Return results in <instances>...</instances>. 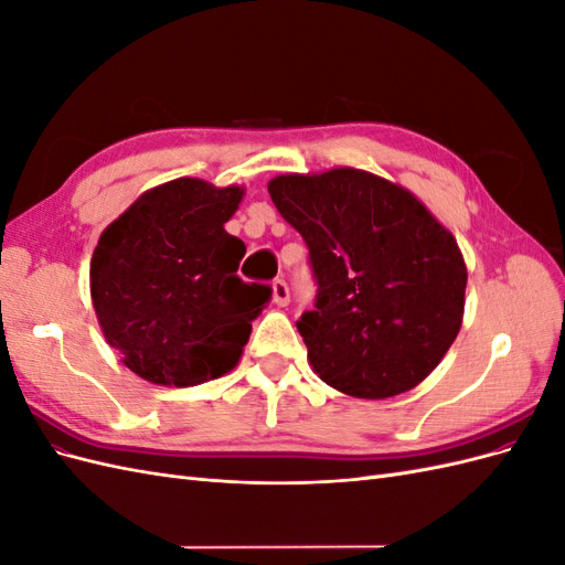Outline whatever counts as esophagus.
<instances>
[{"instance_id":"34e87169","label":"esophagus","mask_w":565,"mask_h":565,"mask_svg":"<svg viewBox=\"0 0 565 565\" xmlns=\"http://www.w3.org/2000/svg\"><path fill=\"white\" fill-rule=\"evenodd\" d=\"M273 301H276L278 306H287L289 303V287L282 278H276L273 280Z\"/></svg>"}]
</instances>
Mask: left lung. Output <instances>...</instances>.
Instances as JSON below:
<instances>
[{
	"label": "left lung",
	"instance_id": "1",
	"mask_svg": "<svg viewBox=\"0 0 565 565\" xmlns=\"http://www.w3.org/2000/svg\"><path fill=\"white\" fill-rule=\"evenodd\" d=\"M268 193L309 247L318 289L297 330L320 380L380 401L429 377L465 313L452 233L413 193L361 169L278 177Z\"/></svg>",
	"mask_w": 565,
	"mask_h": 565
}]
</instances>
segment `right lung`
Wrapping results in <instances>:
<instances>
[{
    "label": "right lung",
    "mask_w": 565,
    "mask_h": 565,
    "mask_svg": "<svg viewBox=\"0 0 565 565\" xmlns=\"http://www.w3.org/2000/svg\"><path fill=\"white\" fill-rule=\"evenodd\" d=\"M243 191L177 179L100 233L92 301L108 344L139 377L195 386L235 367L270 285L245 282V243L224 231Z\"/></svg>",
    "instance_id": "right-lung-1"
}]
</instances>
